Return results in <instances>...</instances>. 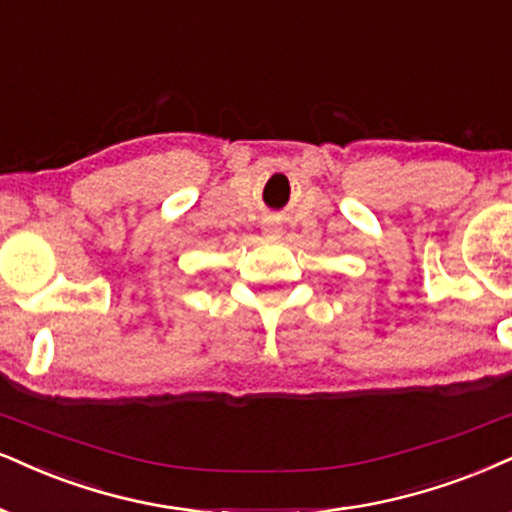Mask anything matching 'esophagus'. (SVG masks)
Wrapping results in <instances>:
<instances>
[{
  "instance_id": "34e87169",
  "label": "esophagus",
  "mask_w": 512,
  "mask_h": 512,
  "mask_svg": "<svg viewBox=\"0 0 512 512\" xmlns=\"http://www.w3.org/2000/svg\"><path fill=\"white\" fill-rule=\"evenodd\" d=\"M263 235L270 237V239H277L282 235V227L277 223H266V225H263Z\"/></svg>"
}]
</instances>
